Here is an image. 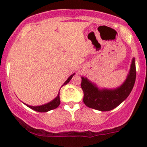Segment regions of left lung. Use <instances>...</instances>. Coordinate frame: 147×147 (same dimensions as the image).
I'll return each mask as SVG.
<instances>
[{
    "mask_svg": "<svg viewBox=\"0 0 147 147\" xmlns=\"http://www.w3.org/2000/svg\"><path fill=\"white\" fill-rule=\"evenodd\" d=\"M135 60L133 58L129 74L121 87L115 90H99L87 78H82L81 87L84 92L83 102L86 106L97 110L109 111L119 106L127 98L136 80Z\"/></svg>",
    "mask_w": 147,
    "mask_h": 147,
    "instance_id": "obj_1",
    "label": "left lung"
}]
</instances>
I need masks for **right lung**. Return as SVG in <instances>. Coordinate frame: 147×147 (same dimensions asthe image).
<instances>
[{
  "mask_svg": "<svg viewBox=\"0 0 147 147\" xmlns=\"http://www.w3.org/2000/svg\"><path fill=\"white\" fill-rule=\"evenodd\" d=\"M74 75H75V74H73V75H72L71 76H69V78H68L66 81H65V82L63 84V86H64V85H65V84H67V83L69 82V80L72 79V78L73 77ZM63 86H62V87H63ZM60 92H59L58 95H57V97H56L55 100H53V101L49 102V103L45 104V105H41V106H36V107L30 106V105H27L28 107L31 108V109H33V110L37 111V112H48V111H50V110H52V109H55V108H57V107L60 105Z\"/></svg>",
  "mask_w": 147,
  "mask_h": 147,
  "instance_id": "add662e5",
  "label": "right lung"
}]
</instances>
